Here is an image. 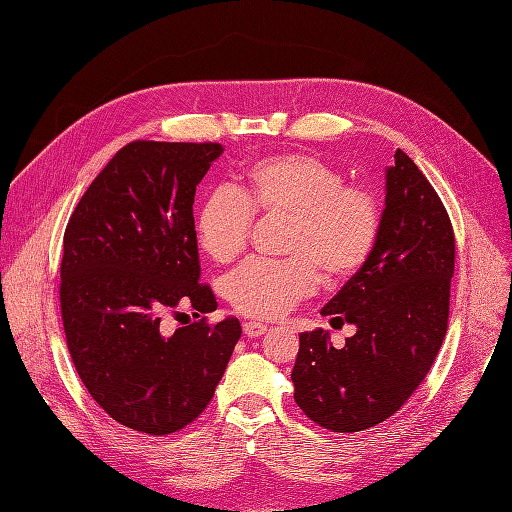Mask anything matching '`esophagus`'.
<instances>
[{
	"mask_svg": "<svg viewBox=\"0 0 512 512\" xmlns=\"http://www.w3.org/2000/svg\"><path fill=\"white\" fill-rule=\"evenodd\" d=\"M265 332H267V326L259 324V321H245V324H242V334L247 338H259Z\"/></svg>",
	"mask_w": 512,
	"mask_h": 512,
	"instance_id": "34e87169",
	"label": "esophagus"
}]
</instances>
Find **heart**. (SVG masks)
Listing matches in <instances>:
<instances>
[{
    "mask_svg": "<svg viewBox=\"0 0 512 512\" xmlns=\"http://www.w3.org/2000/svg\"><path fill=\"white\" fill-rule=\"evenodd\" d=\"M251 213L286 220V261H249L224 284L230 305L249 317L276 319L328 282L355 276L380 236L373 193L346 186L340 170L311 155H274L238 176L234 193L215 191L197 211L199 247L218 263L245 251Z\"/></svg>",
    "mask_w": 512,
    "mask_h": 512,
    "instance_id": "obj_1",
    "label": "heart"
}]
</instances>
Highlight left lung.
Segmentation results:
<instances>
[{"label":"left lung","instance_id":"obj_1","mask_svg":"<svg viewBox=\"0 0 512 512\" xmlns=\"http://www.w3.org/2000/svg\"><path fill=\"white\" fill-rule=\"evenodd\" d=\"M452 274L448 213L415 161L396 149L375 249L321 309L340 326H355V336L334 348L324 330L299 334L290 380L303 413L332 432L353 434L405 405L446 336Z\"/></svg>","mask_w":512,"mask_h":512}]
</instances>
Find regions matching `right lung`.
Instances as JSON below:
<instances>
[{
	"mask_svg": "<svg viewBox=\"0 0 512 512\" xmlns=\"http://www.w3.org/2000/svg\"><path fill=\"white\" fill-rule=\"evenodd\" d=\"M222 153L218 143H128L66 226L60 303L70 357L97 405L143 434L178 432L203 413L242 332L236 317L159 328L184 303L218 309L199 284L193 203Z\"/></svg>",
	"mask_w": 512,
	"mask_h": 512,
	"instance_id": "1",
	"label": "right lung"
}]
</instances>
